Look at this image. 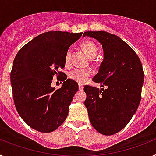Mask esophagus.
I'll return each mask as SVG.
<instances>
[{
  "label": "esophagus",
  "mask_w": 156,
  "mask_h": 156,
  "mask_svg": "<svg viewBox=\"0 0 156 156\" xmlns=\"http://www.w3.org/2000/svg\"><path fill=\"white\" fill-rule=\"evenodd\" d=\"M79 90H83V86L81 84H79Z\"/></svg>",
  "instance_id": "34e87169"
}]
</instances>
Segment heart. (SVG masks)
Instances as JSON below:
<instances>
[{
  "mask_svg": "<svg viewBox=\"0 0 156 156\" xmlns=\"http://www.w3.org/2000/svg\"><path fill=\"white\" fill-rule=\"evenodd\" d=\"M81 48L84 51L85 53L90 58L96 55L98 52L97 45L91 41H86L83 42ZM70 58H71V50L68 49L65 55V63L66 65H68L70 62ZM91 71L87 69L74 68L69 72L68 76L70 80H73L78 83L82 84V83H84L91 76Z\"/></svg>",
  "mask_w": 156,
  "mask_h": 156,
  "instance_id": "b5f03b06",
  "label": "heart"
}]
</instances>
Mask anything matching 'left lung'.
Listing matches in <instances>:
<instances>
[{"label":"left lung","instance_id":"1","mask_svg":"<svg viewBox=\"0 0 156 156\" xmlns=\"http://www.w3.org/2000/svg\"><path fill=\"white\" fill-rule=\"evenodd\" d=\"M86 36L102 44L104 60L93 79L103 88L85 85L84 105L94 128L109 136L123 129L137 111L144 71L137 54L117 36L105 31H87Z\"/></svg>","mask_w":156,"mask_h":156}]
</instances>
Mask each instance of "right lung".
Wrapping results in <instances>:
<instances>
[{"label":"right lung","instance_id":"1","mask_svg":"<svg viewBox=\"0 0 156 156\" xmlns=\"http://www.w3.org/2000/svg\"><path fill=\"white\" fill-rule=\"evenodd\" d=\"M83 33L49 31L25 44L14 59L11 71L13 100L18 113L28 126L50 133L62 124L68 115L78 84L60 71L66 66L69 46ZM55 75L63 81L55 90L50 86Z\"/></svg>","mask_w":156,"mask_h":156}]
</instances>
